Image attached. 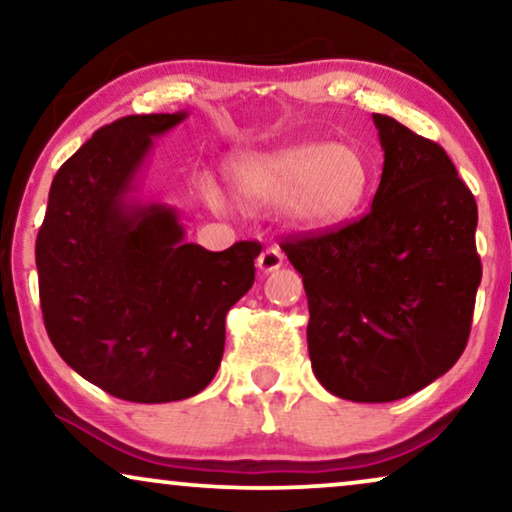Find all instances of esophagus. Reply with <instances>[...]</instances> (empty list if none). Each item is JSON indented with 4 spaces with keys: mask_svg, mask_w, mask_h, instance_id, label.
<instances>
[{
    "mask_svg": "<svg viewBox=\"0 0 512 512\" xmlns=\"http://www.w3.org/2000/svg\"><path fill=\"white\" fill-rule=\"evenodd\" d=\"M282 263H284V254H282V249L275 247V244H272V247H265L256 261L258 270L261 272H275L282 268Z\"/></svg>",
    "mask_w": 512,
    "mask_h": 512,
    "instance_id": "esophagus-1",
    "label": "esophagus"
}]
</instances>
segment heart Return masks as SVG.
I'll use <instances>...</instances> for the list:
<instances>
[{"mask_svg":"<svg viewBox=\"0 0 512 512\" xmlns=\"http://www.w3.org/2000/svg\"><path fill=\"white\" fill-rule=\"evenodd\" d=\"M228 179L247 205L284 207L298 226L324 228L356 212L368 188V167L347 144H298L235 158ZM202 198L216 212L226 207L209 181L202 184Z\"/></svg>","mask_w":512,"mask_h":512,"instance_id":"heart-1","label":"heart"}]
</instances>
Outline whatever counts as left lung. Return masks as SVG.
I'll use <instances>...</instances> for the list:
<instances>
[{"instance_id":"left-lung-1","label":"left lung","mask_w":512,"mask_h":512,"mask_svg":"<svg viewBox=\"0 0 512 512\" xmlns=\"http://www.w3.org/2000/svg\"><path fill=\"white\" fill-rule=\"evenodd\" d=\"M373 121L384 149L373 207L282 242L303 275L314 375L356 403L398 401L445 375L466 349L482 279L478 205L450 156L394 118Z\"/></svg>"}]
</instances>
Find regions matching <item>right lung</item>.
<instances>
[{"instance_id": "add662e5", "label": "right lung", "mask_w": 512, "mask_h": 512, "mask_svg": "<svg viewBox=\"0 0 512 512\" xmlns=\"http://www.w3.org/2000/svg\"><path fill=\"white\" fill-rule=\"evenodd\" d=\"M184 118L125 116L97 130L53 177L34 249L53 347L132 403L181 401L212 382L226 314L254 284L261 254L258 242H184L172 207L130 198L151 137Z\"/></svg>"}]
</instances>
